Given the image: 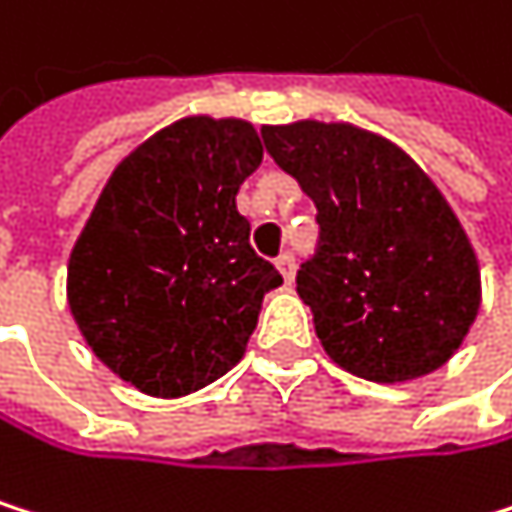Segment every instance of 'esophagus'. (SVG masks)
Wrapping results in <instances>:
<instances>
[{"mask_svg":"<svg viewBox=\"0 0 512 512\" xmlns=\"http://www.w3.org/2000/svg\"><path fill=\"white\" fill-rule=\"evenodd\" d=\"M276 267H279L282 279H285V282L291 285V282H294V273H297V264H294V254H291V251L279 254V261H276Z\"/></svg>","mask_w":512,"mask_h":512,"instance_id":"obj_1","label":"esophagus"}]
</instances>
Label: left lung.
<instances>
[{"instance_id": "left-lung-1", "label": "left lung", "mask_w": 512, "mask_h": 512, "mask_svg": "<svg viewBox=\"0 0 512 512\" xmlns=\"http://www.w3.org/2000/svg\"><path fill=\"white\" fill-rule=\"evenodd\" d=\"M261 136L318 209L297 294L331 361L388 385L443 367L483 291L473 245L425 169L355 124L297 121Z\"/></svg>"}]
</instances>
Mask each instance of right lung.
I'll list each match as a JSON object with an SVG mask.
<instances>
[{
  "instance_id": "obj_1",
  "label": "right lung",
  "mask_w": 512,
  "mask_h": 512,
  "mask_svg": "<svg viewBox=\"0 0 512 512\" xmlns=\"http://www.w3.org/2000/svg\"><path fill=\"white\" fill-rule=\"evenodd\" d=\"M264 145L239 118H181L130 151L69 254L66 297L93 355L151 397L191 394L245 355L279 270L236 209Z\"/></svg>"
}]
</instances>
